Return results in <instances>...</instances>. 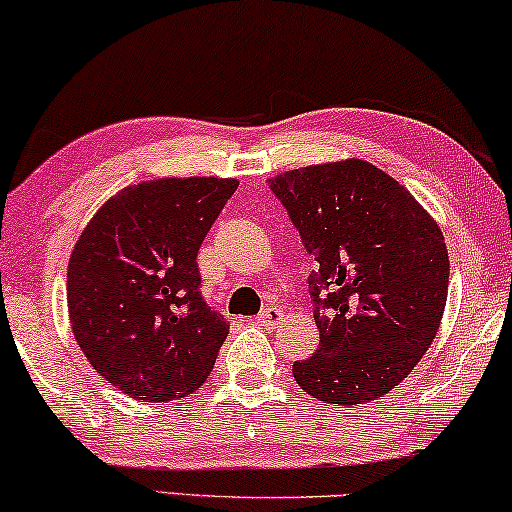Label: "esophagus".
Listing matches in <instances>:
<instances>
[{"label":"esophagus","mask_w":512,"mask_h":512,"mask_svg":"<svg viewBox=\"0 0 512 512\" xmlns=\"http://www.w3.org/2000/svg\"><path fill=\"white\" fill-rule=\"evenodd\" d=\"M282 320H284V313L280 308H272V305H270V308H265L261 315H258V322H261L263 327H268V329L275 327V324H280Z\"/></svg>","instance_id":"34e87169"}]
</instances>
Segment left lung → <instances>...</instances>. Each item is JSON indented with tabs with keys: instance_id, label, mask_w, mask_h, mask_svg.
Here are the masks:
<instances>
[{
	"instance_id": "left-lung-1",
	"label": "left lung",
	"mask_w": 512,
	"mask_h": 512,
	"mask_svg": "<svg viewBox=\"0 0 512 512\" xmlns=\"http://www.w3.org/2000/svg\"><path fill=\"white\" fill-rule=\"evenodd\" d=\"M315 258L320 348L294 364L305 393L362 404L400 386L440 329L449 254L411 192L364 159L310 164L270 178Z\"/></svg>"
}]
</instances>
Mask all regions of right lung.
Here are the masks:
<instances>
[{"label":"right lung","instance_id":"right-lung-1","mask_svg":"<svg viewBox=\"0 0 512 512\" xmlns=\"http://www.w3.org/2000/svg\"><path fill=\"white\" fill-rule=\"evenodd\" d=\"M237 178L122 188L86 223L68 263L70 327L91 367L141 402L207 381L230 324L199 294L197 251Z\"/></svg>","mask_w":512,"mask_h":512}]
</instances>
